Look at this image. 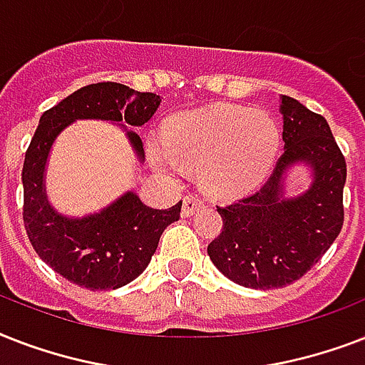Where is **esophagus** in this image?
Returning <instances> with one entry per match:
<instances>
[{"label": "esophagus", "instance_id": "34e87169", "mask_svg": "<svg viewBox=\"0 0 365 365\" xmlns=\"http://www.w3.org/2000/svg\"><path fill=\"white\" fill-rule=\"evenodd\" d=\"M202 206H205V200L199 199L197 195H187V197L183 199V206H182L183 217L195 216V214H197V212H199Z\"/></svg>", "mask_w": 365, "mask_h": 365}]
</instances>
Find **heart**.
I'll return each mask as SVG.
<instances>
[{
    "label": "heart",
    "mask_w": 365,
    "mask_h": 365,
    "mask_svg": "<svg viewBox=\"0 0 365 365\" xmlns=\"http://www.w3.org/2000/svg\"><path fill=\"white\" fill-rule=\"evenodd\" d=\"M278 149L280 128L269 113L217 104L174 117L166 145L149 143V159L172 176H180L183 166L200 168L208 193L233 199L265 182Z\"/></svg>",
    "instance_id": "heart-1"
}]
</instances>
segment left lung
Listing matches in <instances>:
<instances>
[{
	"mask_svg": "<svg viewBox=\"0 0 365 365\" xmlns=\"http://www.w3.org/2000/svg\"><path fill=\"white\" fill-rule=\"evenodd\" d=\"M284 153L257 193L217 206L223 229L208 244L212 263L244 288H284L318 263L343 227L346 163L328 121L289 96H280ZM313 170L312 187L283 197L294 164Z\"/></svg>",
	"mask_w": 365,
	"mask_h": 365,
	"instance_id": "left-lung-1",
	"label": "left lung"
}]
</instances>
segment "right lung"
<instances>
[{"label":"right lung","mask_w":365,"mask_h":365,"mask_svg":"<svg viewBox=\"0 0 365 365\" xmlns=\"http://www.w3.org/2000/svg\"><path fill=\"white\" fill-rule=\"evenodd\" d=\"M160 96L138 93L121 83H94L79 88L39 119L22 166L24 227L31 246L53 271L87 289H117L145 271L160 235L180 220L182 200L166 210L145 206L126 191L104 210L83 217L62 216L45 193V166L54 140L77 119H100L142 126L155 115ZM138 159L142 140L126 130Z\"/></svg>","instance_id":"obj_1"}]
</instances>
